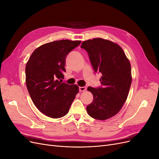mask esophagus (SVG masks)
I'll return each mask as SVG.
<instances>
[{
	"label": "esophagus",
	"instance_id": "34e87169",
	"mask_svg": "<svg viewBox=\"0 0 159 159\" xmlns=\"http://www.w3.org/2000/svg\"><path fill=\"white\" fill-rule=\"evenodd\" d=\"M86 89H87V88L85 87V86H84V87H80L79 88V91H84L86 90Z\"/></svg>",
	"mask_w": 159,
	"mask_h": 159
}]
</instances>
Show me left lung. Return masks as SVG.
Returning a JSON list of instances; mask_svg holds the SVG:
<instances>
[{"mask_svg":"<svg viewBox=\"0 0 159 159\" xmlns=\"http://www.w3.org/2000/svg\"><path fill=\"white\" fill-rule=\"evenodd\" d=\"M81 48L88 52L95 73H101L100 87H89L93 102L88 113L95 119L105 120L116 115L125 102L131 87V64L119 45L102 38L83 42Z\"/></svg>","mask_w":159,"mask_h":159,"instance_id":"8db88e82","label":"left lung"}]
</instances>
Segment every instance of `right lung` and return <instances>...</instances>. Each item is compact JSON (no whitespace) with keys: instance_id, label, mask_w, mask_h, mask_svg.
I'll return each instance as SVG.
<instances>
[{"instance_id":"1","label":"right lung","mask_w":159,"mask_h":159,"mask_svg":"<svg viewBox=\"0 0 159 159\" xmlns=\"http://www.w3.org/2000/svg\"><path fill=\"white\" fill-rule=\"evenodd\" d=\"M80 41L61 40L47 43L33 52L26 66V84L32 102L51 118L68 113L79 88L61 83L66 72V58Z\"/></svg>"}]
</instances>
